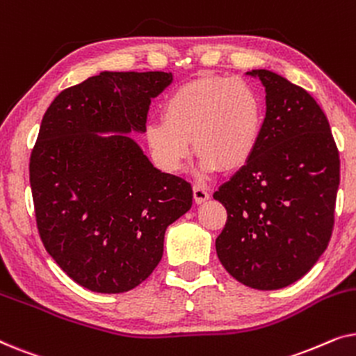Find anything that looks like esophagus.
<instances>
[{
	"label": "esophagus",
	"instance_id": "34e87169",
	"mask_svg": "<svg viewBox=\"0 0 356 356\" xmlns=\"http://www.w3.org/2000/svg\"><path fill=\"white\" fill-rule=\"evenodd\" d=\"M193 193H194V201H196L197 204H201V202L207 201V199H209L207 189L204 188V186H201V184H194Z\"/></svg>",
	"mask_w": 356,
	"mask_h": 356
}]
</instances>
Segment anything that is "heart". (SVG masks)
Segmentation results:
<instances>
[{"label":"heart","instance_id":"1","mask_svg":"<svg viewBox=\"0 0 356 356\" xmlns=\"http://www.w3.org/2000/svg\"><path fill=\"white\" fill-rule=\"evenodd\" d=\"M264 100L241 77L204 76L179 86L163 102L162 118L145 128L147 143L168 170H179L191 152L202 172L240 168L256 152L264 129Z\"/></svg>","mask_w":356,"mask_h":356}]
</instances>
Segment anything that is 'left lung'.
<instances>
[{
	"label": "left lung",
	"instance_id": "1",
	"mask_svg": "<svg viewBox=\"0 0 356 356\" xmlns=\"http://www.w3.org/2000/svg\"><path fill=\"white\" fill-rule=\"evenodd\" d=\"M266 87L264 129L252 157L213 199L227 209L216 240L238 282L277 290L301 279L329 245L340 157L324 111L303 87L254 70Z\"/></svg>",
	"mask_w": 356,
	"mask_h": 356
}]
</instances>
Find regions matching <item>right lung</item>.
Instances as JSON below:
<instances>
[{
	"label": "right lung",
	"instance_id": "right-lung-1",
	"mask_svg": "<svg viewBox=\"0 0 356 356\" xmlns=\"http://www.w3.org/2000/svg\"><path fill=\"white\" fill-rule=\"evenodd\" d=\"M172 72H100L56 95L43 115L29 177L40 240L56 264L99 293L133 290L189 211L186 179L160 173L128 136L145 131L150 99Z\"/></svg>",
	"mask_w": 356,
	"mask_h": 356
}]
</instances>
